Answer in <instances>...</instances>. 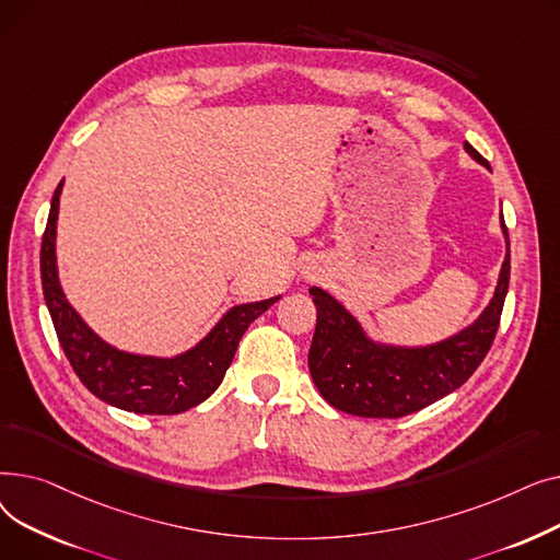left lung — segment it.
Listing matches in <instances>:
<instances>
[{"mask_svg": "<svg viewBox=\"0 0 560 560\" xmlns=\"http://www.w3.org/2000/svg\"><path fill=\"white\" fill-rule=\"evenodd\" d=\"M467 154L488 161L465 142ZM502 226L509 231L502 215ZM511 279V254L502 265L494 298L472 327L429 347L374 345L325 290L311 288L317 325L308 370L319 395L342 413L359 418H404L460 388L481 365L499 329Z\"/></svg>", "mask_w": 560, "mask_h": 560, "instance_id": "1", "label": "left lung"}]
</instances>
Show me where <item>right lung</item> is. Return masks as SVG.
Masks as SVG:
<instances>
[{
    "mask_svg": "<svg viewBox=\"0 0 560 560\" xmlns=\"http://www.w3.org/2000/svg\"><path fill=\"white\" fill-rule=\"evenodd\" d=\"M63 182L51 197V209L43 233L40 279L54 329L81 384L106 404L129 413L174 416L209 399L233 361L235 349L252 322L279 298L233 306L218 327L195 349L176 359L133 357L100 340L68 304L56 275V218Z\"/></svg>",
    "mask_w": 560,
    "mask_h": 560,
    "instance_id": "obj_1",
    "label": "right lung"
}]
</instances>
